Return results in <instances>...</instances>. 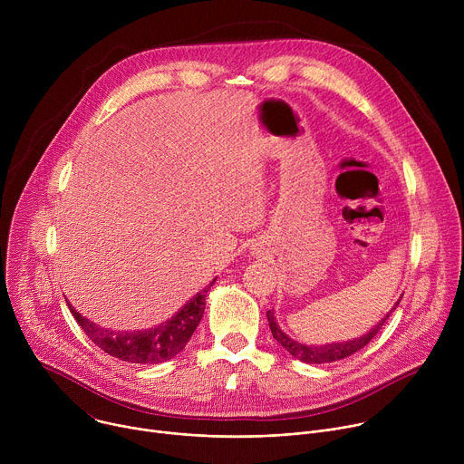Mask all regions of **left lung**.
Returning <instances> with one entry per match:
<instances>
[{
  "mask_svg": "<svg viewBox=\"0 0 464 464\" xmlns=\"http://www.w3.org/2000/svg\"><path fill=\"white\" fill-rule=\"evenodd\" d=\"M402 299V297H401ZM401 299L396 301V304L387 312V315L374 326L371 328L367 334L356 338V340H351V342H340V343H326V345H304V343H299L295 340H292L290 336H286L281 326L277 324L276 321V315H274V310H268L266 315H268V323H270V330L274 338L277 340V343L281 347H285V351L288 354H292L294 358L304 362V363H330V362H338V360H343L347 356H353L354 353H358L360 349H363L378 333L380 328L383 326V323L389 319V315L392 314V310L399 306Z\"/></svg>",
  "mask_w": 464,
  "mask_h": 464,
  "instance_id": "1",
  "label": "left lung"
}]
</instances>
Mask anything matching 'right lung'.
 Segmentation results:
<instances>
[{
	"instance_id": "obj_1",
	"label": "right lung",
	"mask_w": 464,
	"mask_h": 464,
	"mask_svg": "<svg viewBox=\"0 0 464 464\" xmlns=\"http://www.w3.org/2000/svg\"><path fill=\"white\" fill-rule=\"evenodd\" d=\"M215 281L187 301L169 321L145 330H108L81 315L70 301L68 306L84 334L106 354L128 363H161L185 349L204 315L206 297Z\"/></svg>"
}]
</instances>
